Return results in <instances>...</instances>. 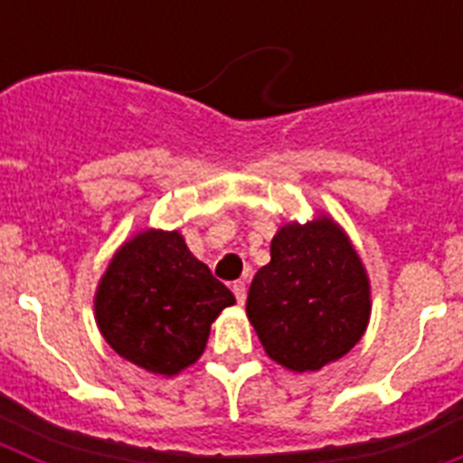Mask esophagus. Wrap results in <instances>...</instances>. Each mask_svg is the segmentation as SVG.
I'll return each mask as SVG.
<instances>
[{
  "label": "esophagus",
  "instance_id": "34e87169",
  "mask_svg": "<svg viewBox=\"0 0 463 463\" xmlns=\"http://www.w3.org/2000/svg\"><path fill=\"white\" fill-rule=\"evenodd\" d=\"M232 289H234L236 301H239V304L243 306L245 304V282L243 280H236L234 285H232Z\"/></svg>",
  "mask_w": 463,
  "mask_h": 463
}]
</instances>
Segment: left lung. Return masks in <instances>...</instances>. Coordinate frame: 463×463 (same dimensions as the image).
I'll return each instance as SVG.
<instances>
[{
	"label": "left lung",
	"mask_w": 463,
	"mask_h": 463,
	"mask_svg": "<svg viewBox=\"0 0 463 463\" xmlns=\"http://www.w3.org/2000/svg\"><path fill=\"white\" fill-rule=\"evenodd\" d=\"M245 310L273 362L298 373L320 371L364 336L369 278L331 218L285 224L271 241V261L252 278Z\"/></svg>",
	"instance_id": "obj_1"
}]
</instances>
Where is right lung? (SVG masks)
Instances as JSON below:
<instances>
[{
	"mask_svg": "<svg viewBox=\"0 0 463 463\" xmlns=\"http://www.w3.org/2000/svg\"><path fill=\"white\" fill-rule=\"evenodd\" d=\"M234 304L178 232L148 229L110 260L94 315L120 357L150 373L175 375L202 357L213 320Z\"/></svg>",
	"mask_w": 463,
	"mask_h": 463,
	"instance_id": "right-lung-1",
	"label": "right lung"
}]
</instances>
